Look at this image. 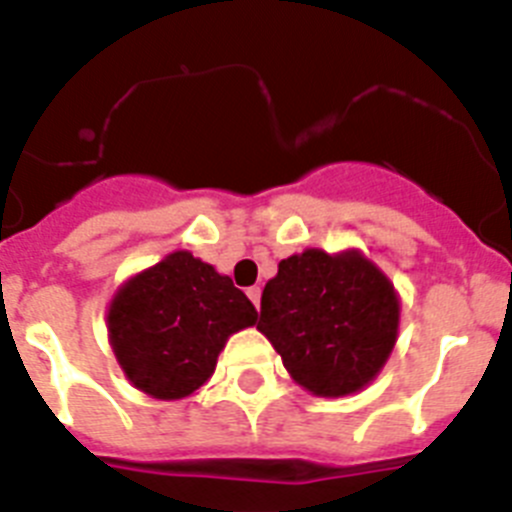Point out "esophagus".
<instances>
[{"instance_id":"esophagus-1","label":"esophagus","mask_w":512,"mask_h":512,"mask_svg":"<svg viewBox=\"0 0 512 512\" xmlns=\"http://www.w3.org/2000/svg\"><path fill=\"white\" fill-rule=\"evenodd\" d=\"M247 296H250V299H252V304H255V306H260L262 288H260V286H252V288H247Z\"/></svg>"}]
</instances>
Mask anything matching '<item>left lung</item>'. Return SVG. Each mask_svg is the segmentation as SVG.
Masks as SVG:
<instances>
[{"mask_svg":"<svg viewBox=\"0 0 512 512\" xmlns=\"http://www.w3.org/2000/svg\"><path fill=\"white\" fill-rule=\"evenodd\" d=\"M399 317V291L371 257L355 247H309L278 262L257 330L301 389L337 399L379 376L397 345Z\"/></svg>","mask_w":512,"mask_h":512,"instance_id":"obj_1","label":"left lung"}]
</instances>
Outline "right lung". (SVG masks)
<instances>
[{
  "label": "right lung",
  "mask_w": 512,
  "mask_h": 512,
  "mask_svg": "<svg viewBox=\"0 0 512 512\" xmlns=\"http://www.w3.org/2000/svg\"><path fill=\"white\" fill-rule=\"evenodd\" d=\"M105 322L123 376L177 402L208 384L229 337L257 324V309L229 275L175 250L115 288Z\"/></svg>",
  "instance_id": "obj_1"
}]
</instances>
